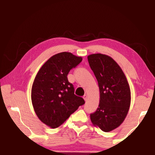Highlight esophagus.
I'll use <instances>...</instances> for the list:
<instances>
[{"mask_svg": "<svg viewBox=\"0 0 155 155\" xmlns=\"http://www.w3.org/2000/svg\"><path fill=\"white\" fill-rule=\"evenodd\" d=\"M87 98H88V97H87V95H86V94H85V95L83 96V99L85 100V101H87Z\"/></svg>", "mask_w": 155, "mask_h": 155, "instance_id": "obj_1", "label": "esophagus"}]
</instances>
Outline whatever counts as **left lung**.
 <instances>
[{
    "label": "left lung",
    "mask_w": 155,
    "mask_h": 155,
    "mask_svg": "<svg viewBox=\"0 0 155 155\" xmlns=\"http://www.w3.org/2000/svg\"><path fill=\"white\" fill-rule=\"evenodd\" d=\"M98 81L100 103L90 114L92 124L104 132L115 129L124 122L130 104V90L126 76L111 57L97 53L87 57Z\"/></svg>",
    "instance_id": "8db88e82"
}]
</instances>
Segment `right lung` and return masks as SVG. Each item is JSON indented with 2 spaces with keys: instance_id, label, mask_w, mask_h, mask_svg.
<instances>
[{
  "instance_id": "obj_1",
  "label": "right lung",
  "mask_w": 155,
  "mask_h": 155,
  "mask_svg": "<svg viewBox=\"0 0 155 155\" xmlns=\"http://www.w3.org/2000/svg\"><path fill=\"white\" fill-rule=\"evenodd\" d=\"M82 61V57L63 52L51 57L39 70L31 90V101L36 115L52 128L62 124L79 106L85 104L74 94L67 76Z\"/></svg>"
}]
</instances>
